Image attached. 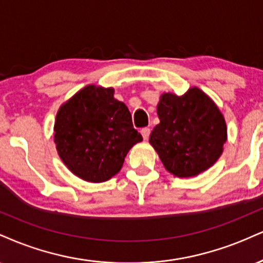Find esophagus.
I'll list each match as a JSON object with an SVG mask.
<instances>
[{
	"label": "esophagus",
	"mask_w": 263,
	"mask_h": 263,
	"mask_svg": "<svg viewBox=\"0 0 263 263\" xmlns=\"http://www.w3.org/2000/svg\"><path fill=\"white\" fill-rule=\"evenodd\" d=\"M141 134H142V136H143L144 140H148V137H149V135H151V128H148V127L142 128Z\"/></svg>",
	"instance_id": "1"
}]
</instances>
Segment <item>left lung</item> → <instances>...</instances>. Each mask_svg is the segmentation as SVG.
Returning a JSON list of instances; mask_svg holds the SVG:
<instances>
[{"label":"left lung","mask_w":263,"mask_h":263,"mask_svg":"<svg viewBox=\"0 0 263 263\" xmlns=\"http://www.w3.org/2000/svg\"><path fill=\"white\" fill-rule=\"evenodd\" d=\"M157 112L160 122L152 131L149 143L173 175L196 176L222 156L226 120L201 89L190 88L181 97L162 94Z\"/></svg>","instance_id":"1"}]
</instances>
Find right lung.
<instances>
[{"label":"right lung","mask_w":263,"mask_h":263,"mask_svg":"<svg viewBox=\"0 0 263 263\" xmlns=\"http://www.w3.org/2000/svg\"><path fill=\"white\" fill-rule=\"evenodd\" d=\"M53 141L65 165L78 178L104 182L121 170L128 151L143 138L114 88L89 84L62 104Z\"/></svg>","instance_id":"add662e5"}]
</instances>
